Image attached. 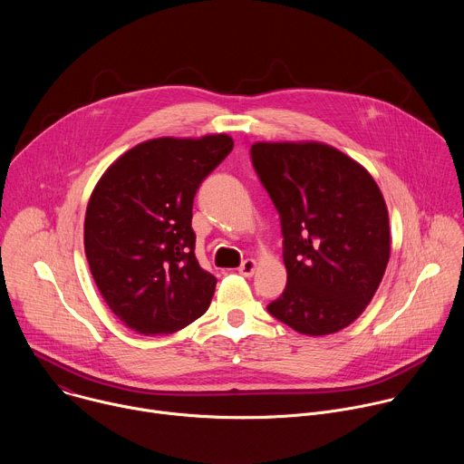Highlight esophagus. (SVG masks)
Returning <instances> with one entry per match:
<instances>
[{
  "mask_svg": "<svg viewBox=\"0 0 464 464\" xmlns=\"http://www.w3.org/2000/svg\"><path fill=\"white\" fill-rule=\"evenodd\" d=\"M255 268H256V262L253 258H246L238 266V274L244 277H251L255 274Z\"/></svg>",
  "mask_w": 464,
  "mask_h": 464,
  "instance_id": "34e87169",
  "label": "esophagus"
}]
</instances>
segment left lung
I'll return each instance as SVG.
<instances>
[{
  "mask_svg": "<svg viewBox=\"0 0 464 464\" xmlns=\"http://www.w3.org/2000/svg\"><path fill=\"white\" fill-rule=\"evenodd\" d=\"M260 183L281 217L286 288L268 312L306 336L351 324L378 290L389 215L372 176L323 143H255Z\"/></svg>",
  "mask_w": 464,
  "mask_h": 464,
  "instance_id": "left-lung-1",
  "label": "left lung"
}]
</instances>
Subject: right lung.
I'll return each instance as SVG.
<instances>
[{
	"instance_id": "add662e5",
	"label": "right lung",
	"mask_w": 464,
	"mask_h": 464,
	"mask_svg": "<svg viewBox=\"0 0 464 464\" xmlns=\"http://www.w3.org/2000/svg\"><path fill=\"white\" fill-rule=\"evenodd\" d=\"M231 150L226 134L150 140L95 185L84 220L90 272L110 310L138 334L178 333L209 308L217 277L194 255L192 202Z\"/></svg>"
}]
</instances>
